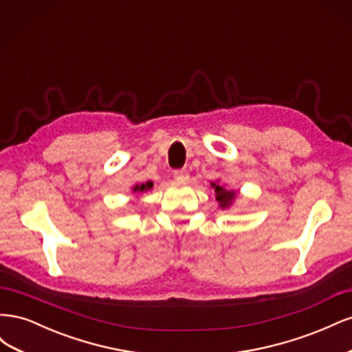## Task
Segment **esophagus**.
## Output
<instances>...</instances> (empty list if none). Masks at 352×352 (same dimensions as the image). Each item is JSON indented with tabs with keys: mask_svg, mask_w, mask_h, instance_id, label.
<instances>
[{
	"mask_svg": "<svg viewBox=\"0 0 352 352\" xmlns=\"http://www.w3.org/2000/svg\"><path fill=\"white\" fill-rule=\"evenodd\" d=\"M173 177H175V180H177V182H186L189 177V173L185 168H179V170H175Z\"/></svg>",
	"mask_w": 352,
	"mask_h": 352,
	"instance_id": "esophagus-1",
	"label": "esophagus"
}]
</instances>
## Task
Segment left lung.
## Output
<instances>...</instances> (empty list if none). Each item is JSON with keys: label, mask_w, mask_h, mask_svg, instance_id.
Wrapping results in <instances>:
<instances>
[{"label": "left lung", "mask_w": 352, "mask_h": 352, "mask_svg": "<svg viewBox=\"0 0 352 352\" xmlns=\"http://www.w3.org/2000/svg\"><path fill=\"white\" fill-rule=\"evenodd\" d=\"M211 186L214 188V194H216V199H217V202H219V206H220L223 210L230 207L233 199H235L236 192H233V190L226 189L225 186L220 185L219 182H217V184L212 182Z\"/></svg>", "instance_id": "left-lung-1"}]
</instances>
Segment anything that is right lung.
I'll use <instances>...</instances> for the list:
<instances>
[{"instance_id": "obj_1", "label": "right lung", "mask_w": 352, "mask_h": 352, "mask_svg": "<svg viewBox=\"0 0 352 352\" xmlns=\"http://www.w3.org/2000/svg\"><path fill=\"white\" fill-rule=\"evenodd\" d=\"M153 186H154V184H153V182L136 184V185L132 188V190H133V194H141V192H145V190H148V189H151Z\"/></svg>"}]
</instances>
